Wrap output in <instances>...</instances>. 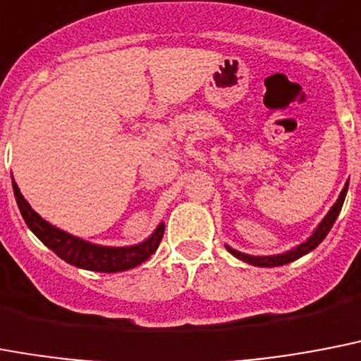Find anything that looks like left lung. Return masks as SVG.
Returning <instances> with one entry per match:
<instances>
[{"mask_svg":"<svg viewBox=\"0 0 361 361\" xmlns=\"http://www.w3.org/2000/svg\"><path fill=\"white\" fill-rule=\"evenodd\" d=\"M347 188H348V184L345 186V188H343L341 195H339V199H337V203L331 207V210L326 214V218L322 220L321 226L317 227L315 233H313V235H311L310 238L304 242V244H300L296 250H290V252L281 253V255H272V257H253V255H246V253L236 252V250H233V247H229V246H227V250H229V252L233 253L236 259L250 262V264H255V267H267V268L283 267V264H287V262L296 261V259H300L302 255H305V253H310L311 250H315V247L319 246V244H321L324 238H326V235L330 233V229L334 227V224H336L337 216H339V212H341L343 201H345V195H347Z\"/></svg>","mask_w":361,"mask_h":361,"instance_id":"obj_1","label":"left lung"}]
</instances>
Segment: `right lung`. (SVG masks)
Segmentation results:
<instances>
[{
	"label": "right lung",
	"mask_w": 361,
	"mask_h": 361,
	"mask_svg": "<svg viewBox=\"0 0 361 361\" xmlns=\"http://www.w3.org/2000/svg\"><path fill=\"white\" fill-rule=\"evenodd\" d=\"M13 188L18 209L27 227L56 255H59L63 261H66L68 264H74L78 268L94 270V272H123V270H130V268L137 267V264H141V262L151 257L152 253L157 252L158 244L162 242L164 229H166L164 224L158 226V229L152 233L151 238H147L145 242H141L137 246L104 247L97 246V244H89V242L80 240L76 236L68 235L65 231L57 229V227L50 226L46 220H42L31 209L30 203L24 199V195L20 194L18 186L14 183Z\"/></svg>",
	"instance_id": "1"
}]
</instances>
